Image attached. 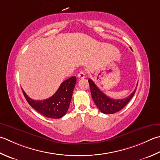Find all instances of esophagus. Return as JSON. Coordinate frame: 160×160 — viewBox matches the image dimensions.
<instances>
[{
	"mask_svg": "<svg viewBox=\"0 0 160 160\" xmlns=\"http://www.w3.org/2000/svg\"><path fill=\"white\" fill-rule=\"evenodd\" d=\"M78 77L79 79H82V78H85V73H84V72L83 71H81L79 72V73H78Z\"/></svg>",
	"mask_w": 160,
	"mask_h": 160,
	"instance_id": "1",
	"label": "esophagus"
}]
</instances>
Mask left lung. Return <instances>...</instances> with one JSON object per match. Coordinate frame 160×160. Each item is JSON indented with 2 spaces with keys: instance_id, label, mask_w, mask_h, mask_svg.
Returning a JSON list of instances; mask_svg holds the SVG:
<instances>
[{
  "instance_id": "obj_1",
  "label": "left lung",
  "mask_w": 160,
  "mask_h": 160,
  "mask_svg": "<svg viewBox=\"0 0 160 160\" xmlns=\"http://www.w3.org/2000/svg\"><path fill=\"white\" fill-rule=\"evenodd\" d=\"M88 82L89 83L93 101H94L99 110L102 112L103 114H114L116 112L121 110L130 101V99L132 98L137 89H134V92L130 96L123 99H112L101 92V89L96 85V84L93 82L92 80L89 79Z\"/></svg>"
}]
</instances>
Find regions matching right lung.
Wrapping results in <instances>:
<instances>
[{
  "mask_svg": "<svg viewBox=\"0 0 160 160\" xmlns=\"http://www.w3.org/2000/svg\"><path fill=\"white\" fill-rule=\"evenodd\" d=\"M76 83V77H71L60 84L54 95L43 101L30 98L23 89L22 91L30 105L41 114L51 118H59L64 117L69 108Z\"/></svg>",
  "mask_w": 160,
  "mask_h": 160,
  "instance_id": "1",
  "label": "right lung"
}]
</instances>
